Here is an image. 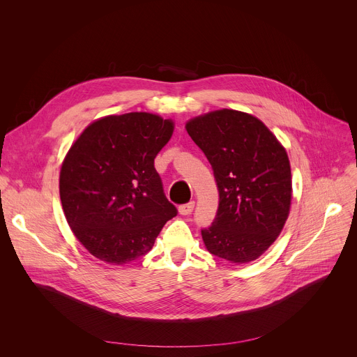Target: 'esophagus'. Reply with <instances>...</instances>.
Segmentation results:
<instances>
[{"mask_svg":"<svg viewBox=\"0 0 357 357\" xmlns=\"http://www.w3.org/2000/svg\"><path fill=\"white\" fill-rule=\"evenodd\" d=\"M193 208H195V202H189V203H186V205L179 206V213H181L182 216H188V215L192 213Z\"/></svg>","mask_w":357,"mask_h":357,"instance_id":"obj_1","label":"esophagus"}]
</instances>
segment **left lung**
<instances>
[{"label":"left lung","mask_w":357,"mask_h":357,"mask_svg":"<svg viewBox=\"0 0 357 357\" xmlns=\"http://www.w3.org/2000/svg\"><path fill=\"white\" fill-rule=\"evenodd\" d=\"M209 160L219 189V209L205 247L233 264L257 260L288 219L292 176L284 145L257 117L222 109L185 126Z\"/></svg>","instance_id":"obj_1"}]
</instances>
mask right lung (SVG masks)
Returning a JSON list of instances; mask_svg holds the SVG:
<instances>
[{
    "instance_id": "right-lung-1",
    "label": "right lung",
    "mask_w": 357,
    "mask_h": 357,
    "mask_svg": "<svg viewBox=\"0 0 357 357\" xmlns=\"http://www.w3.org/2000/svg\"><path fill=\"white\" fill-rule=\"evenodd\" d=\"M175 124L134 112L90 123L69 148L59 175L65 218L100 261L128 264L146 254L176 216L154 168Z\"/></svg>"
}]
</instances>
